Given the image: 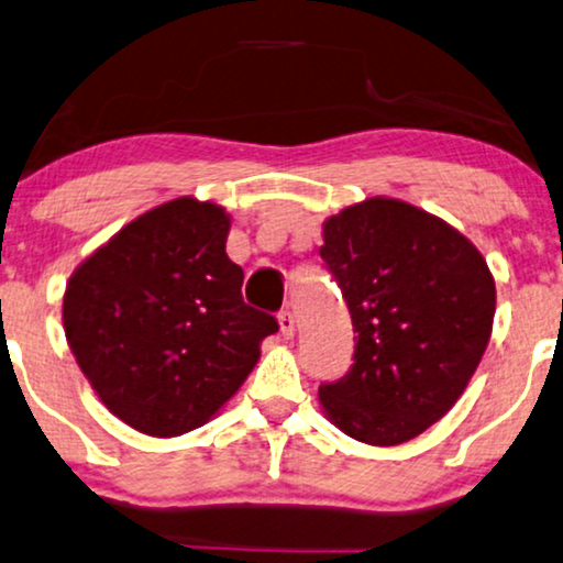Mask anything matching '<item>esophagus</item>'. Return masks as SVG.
I'll return each mask as SVG.
<instances>
[{"label": "esophagus", "instance_id": "1", "mask_svg": "<svg viewBox=\"0 0 563 563\" xmlns=\"http://www.w3.org/2000/svg\"><path fill=\"white\" fill-rule=\"evenodd\" d=\"M277 324H280V332H283V338H286V340H290L296 334V317H294V311L283 309L280 314H277Z\"/></svg>", "mask_w": 563, "mask_h": 563}]
</instances>
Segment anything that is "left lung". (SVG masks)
I'll return each mask as SVG.
<instances>
[{"mask_svg": "<svg viewBox=\"0 0 563 563\" xmlns=\"http://www.w3.org/2000/svg\"><path fill=\"white\" fill-rule=\"evenodd\" d=\"M319 257L353 319V366L319 387L327 418L374 446L437 423L478 368L496 286L471 241L400 199L372 197L324 223Z\"/></svg>", "mask_w": 563, "mask_h": 563, "instance_id": "obj_1", "label": "left lung"}]
</instances>
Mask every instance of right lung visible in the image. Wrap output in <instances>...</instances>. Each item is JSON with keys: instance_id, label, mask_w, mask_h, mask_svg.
<instances>
[{"instance_id": "add662e5", "label": "right lung", "mask_w": 563, "mask_h": 563, "mask_svg": "<svg viewBox=\"0 0 563 563\" xmlns=\"http://www.w3.org/2000/svg\"><path fill=\"white\" fill-rule=\"evenodd\" d=\"M220 205L170 199L90 254L64 294V334L101 402L147 437L208 423L252 372L273 314L241 298Z\"/></svg>"}]
</instances>
